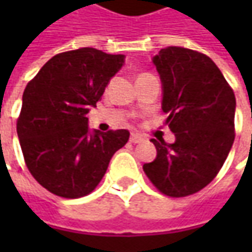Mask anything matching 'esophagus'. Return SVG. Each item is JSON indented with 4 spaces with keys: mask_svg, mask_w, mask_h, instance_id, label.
I'll use <instances>...</instances> for the list:
<instances>
[{
    "mask_svg": "<svg viewBox=\"0 0 252 252\" xmlns=\"http://www.w3.org/2000/svg\"><path fill=\"white\" fill-rule=\"evenodd\" d=\"M143 140H144V139H143V136H140V134H131L130 136V143H133V144L141 143Z\"/></svg>",
    "mask_w": 252,
    "mask_h": 252,
    "instance_id": "obj_1",
    "label": "esophagus"
}]
</instances>
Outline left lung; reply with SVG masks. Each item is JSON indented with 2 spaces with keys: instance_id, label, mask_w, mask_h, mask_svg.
<instances>
[{
  "instance_id": "1",
  "label": "left lung",
  "mask_w": 252,
  "mask_h": 252,
  "mask_svg": "<svg viewBox=\"0 0 252 252\" xmlns=\"http://www.w3.org/2000/svg\"><path fill=\"white\" fill-rule=\"evenodd\" d=\"M162 83V111L175 134L143 165L151 184L171 198L196 193L216 178L234 141L236 96L206 54L169 46L153 59Z\"/></svg>"
}]
</instances>
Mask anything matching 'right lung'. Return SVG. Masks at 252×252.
<instances>
[{"label":"right lung","instance_id":"1","mask_svg":"<svg viewBox=\"0 0 252 252\" xmlns=\"http://www.w3.org/2000/svg\"><path fill=\"white\" fill-rule=\"evenodd\" d=\"M123 62V54L92 47L70 50L52 57L26 85L18 137L29 172L54 195L91 193L129 140L125 129L91 133L87 118Z\"/></svg>","mask_w":252,"mask_h":252}]
</instances>
